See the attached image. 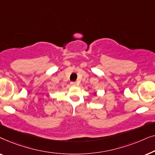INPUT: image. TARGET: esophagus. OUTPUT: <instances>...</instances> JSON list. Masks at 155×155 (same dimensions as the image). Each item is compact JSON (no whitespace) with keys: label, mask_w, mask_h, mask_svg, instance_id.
Wrapping results in <instances>:
<instances>
[{"label":"esophagus","mask_w":155,"mask_h":155,"mask_svg":"<svg viewBox=\"0 0 155 155\" xmlns=\"http://www.w3.org/2000/svg\"><path fill=\"white\" fill-rule=\"evenodd\" d=\"M71 84L72 86H77L78 84H77V83H76V82H72L71 83Z\"/></svg>","instance_id":"34e87169"}]
</instances>
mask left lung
I'll return each instance as SVG.
<instances>
[{
    "instance_id": "left-lung-1",
    "label": "left lung",
    "mask_w": 155,
    "mask_h": 155,
    "mask_svg": "<svg viewBox=\"0 0 155 155\" xmlns=\"http://www.w3.org/2000/svg\"><path fill=\"white\" fill-rule=\"evenodd\" d=\"M97 93H95V94H94V96H97Z\"/></svg>"
}]
</instances>
